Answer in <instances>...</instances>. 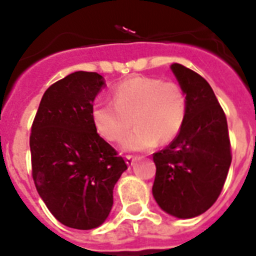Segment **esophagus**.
Listing matches in <instances>:
<instances>
[{
    "instance_id": "1",
    "label": "esophagus",
    "mask_w": 256,
    "mask_h": 256,
    "mask_svg": "<svg viewBox=\"0 0 256 256\" xmlns=\"http://www.w3.org/2000/svg\"><path fill=\"white\" fill-rule=\"evenodd\" d=\"M126 164H128V166H133L134 162H137V158H134V156L132 155H126Z\"/></svg>"
}]
</instances>
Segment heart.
<instances>
[{
	"mask_svg": "<svg viewBox=\"0 0 256 256\" xmlns=\"http://www.w3.org/2000/svg\"><path fill=\"white\" fill-rule=\"evenodd\" d=\"M112 101H96L92 122L101 137L120 141L134 123L136 128L122 142L126 151L150 150L160 141H173L186 119L184 91L174 82L134 76L112 87Z\"/></svg>",
	"mask_w": 256,
	"mask_h": 256,
	"instance_id": "heart-1",
	"label": "heart"
}]
</instances>
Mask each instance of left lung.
<instances>
[{"mask_svg":"<svg viewBox=\"0 0 256 256\" xmlns=\"http://www.w3.org/2000/svg\"><path fill=\"white\" fill-rule=\"evenodd\" d=\"M170 68L186 94V119L177 137L154 154L152 195L165 212L187 219L216 202L232 154L226 114L209 83L177 62Z\"/></svg>","mask_w":256,"mask_h":256,"instance_id":"obj_1","label":"left lung"}]
</instances>
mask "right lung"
<instances>
[{"instance_id": "add662e5", "label": "right lung", "mask_w": 256, "mask_h": 256, "mask_svg": "<svg viewBox=\"0 0 256 256\" xmlns=\"http://www.w3.org/2000/svg\"><path fill=\"white\" fill-rule=\"evenodd\" d=\"M105 86L94 72H76L47 88L29 144L36 188L51 214L76 230L101 226L126 162L92 122L94 97Z\"/></svg>"}]
</instances>
